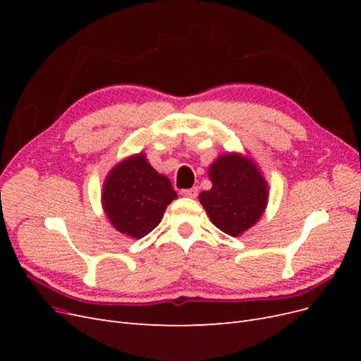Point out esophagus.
I'll use <instances>...</instances> for the list:
<instances>
[{"mask_svg":"<svg viewBox=\"0 0 361 361\" xmlns=\"http://www.w3.org/2000/svg\"><path fill=\"white\" fill-rule=\"evenodd\" d=\"M180 194L183 195V197H188V199H195L197 197L199 194V188L194 187V188H188V190H182Z\"/></svg>","mask_w":361,"mask_h":361,"instance_id":"esophagus-1","label":"esophagus"}]
</instances>
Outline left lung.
Masks as SVG:
<instances>
[{
    "instance_id": "1",
    "label": "left lung",
    "mask_w": 361,
    "mask_h": 361,
    "mask_svg": "<svg viewBox=\"0 0 361 361\" xmlns=\"http://www.w3.org/2000/svg\"><path fill=\"white\" fill-rule=\"evenodd\" d=\"M212 188L199 199L221 232L239 236L255 226L268 203V183L256 162L241 154H224L209 167Z\"/></svg>"
}]
</instances>
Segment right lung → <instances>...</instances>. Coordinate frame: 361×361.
Segmentation results:
<instances>
[{
    "instance_id": "obj_1",
    "label": "right lung",
    "mask_w": 361,
    "mask_h": 361,
    "mask_svg": "<svg viewBox=\"0 0 361 361\" xmlns=\"http://www.w3.org/2000/svg\"><path fill=\"white\" fill-rule=\"evenodd\" d=\"M178 197L167 176L150 166L145 154L120 161L108 173L102 206L116 231L140 239L161 223L167 206Z\"/></svg>"
}]
</instances>
